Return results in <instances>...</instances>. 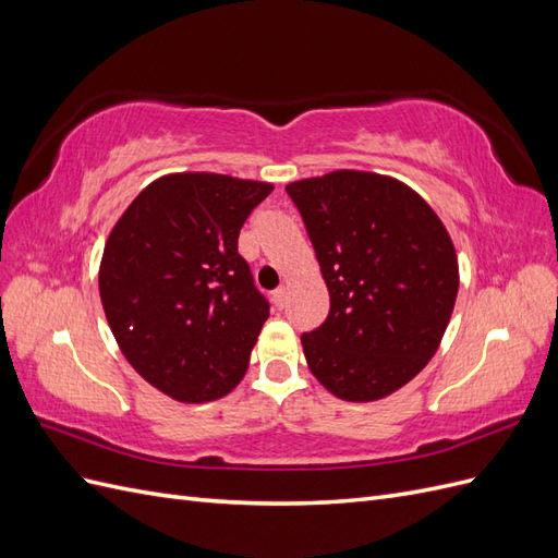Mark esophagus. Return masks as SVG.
<instances>
[{
  "label": "esophagus",
  "mask_w": 558,
  "mask_h": 558,
  "mask_svg": "<svg viewBox=\"0 0 558 558\" xmlns=\"http://www.w3.org/2000/svg\"><path fill=\"white\" fill-rule=\"evenodd\" d=\"M286 298H289V291H286V289H277V291L272 293V302H275L277 310H283Z\"/></svg>",
  "instance_id": "34e87169"
}]
</instances>
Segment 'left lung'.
I'll return each mask as SVG.
<instances>
[{"instance_id": "8db88e82", "label": "left lung", "mask_w": 558, "mask_h": 558, "mask_svg": "<svg viewBox=\"0 0 558 558\" xmlns=\"http://www.w3.org/2000/svg\"><path fill=\"white\" fill-rule=\"evenodd\" d=\"M330 293L328 318L300 337L312 375L342 400L369 402L414 379L459 293L447 228L410 185L340 170L286 185Z\"/></svg>"}]
</instances>
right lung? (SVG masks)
<instances>
[{
	"label": "right lung",
	"mask_w": 558,
	"mask_h": 558,
	"mask_svg": "<svg viewBox=\"0 0 558 558\" xmlns=\"http://www.w3.org/2000/svg\"><path fill=\"white\" fill-rule=\"evenodd\" d=\"M272 183L211 172L160 177L113 226L99 298L128 363L179 402L223 398L246 373L269 302L238 253Z\"/></svg>",
	"instance_id": "obj_1"
}]
</instances>
